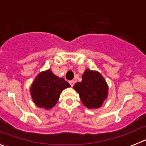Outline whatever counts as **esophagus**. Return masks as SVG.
I'll use <instances>...</instances> for the list:
<instances>
[{
	"label": "esophagus",
	"mask_w": 146,
	"mask_h": 146,
	"mask_svg": "<svg viewBox=\"0 0 146 146\" xmlns=\"http://www.w3.org/2000/svg\"><path fill=\"white\" fill-rule=\"evenodd\" d=\"M74 82H74V80H70V81H69V84H70L71 86L72 87V86L74 85Z\"/></svg>",
	"instance_id": "obj_1"
}]
</instances>
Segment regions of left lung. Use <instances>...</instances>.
Wrapping results in <instances>:
<instances>
[{"mask_svg":"<svg viewBox=\"0 0 146 146\" xmlns=\"http://www.w3.org/2000/svg\"><path fill=\"white\" fill-rule=\"evenodd\" d=\"M73 88L79 94L82 104L89 109L100 108L108 96V85L102 76L89 69L82 74V81Z\"/></svg>","mask_w":146,"mask_h":146,"instance_id":"left-lung-1","label":"left lung"}]
</instances>
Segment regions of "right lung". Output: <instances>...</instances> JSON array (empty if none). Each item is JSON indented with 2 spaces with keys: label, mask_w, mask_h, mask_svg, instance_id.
<instances>
[{
  "label": "right lung",
  "mask_w": 146,
  "mask_h": 146,
  "mask_svg": "<svg viewBox=\"0 0 146 146\" xmlns=\"http://www.w3.org/2000/svg\"><path fill=\"white\" fill-rule=\"evenodd\" d=\"M69 87V82L47 70L40 73L35 79L31 88V94L38 108L49 110L56 104L62 91Z\"/></svg>",
  "instance_id": "right-lung-1"
}]
</instances>
